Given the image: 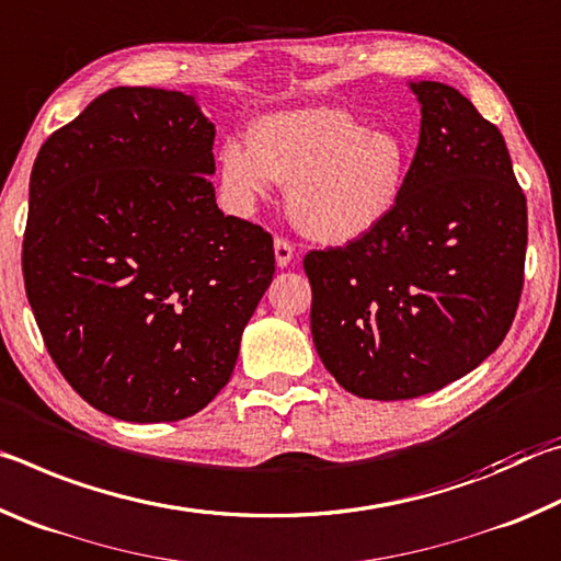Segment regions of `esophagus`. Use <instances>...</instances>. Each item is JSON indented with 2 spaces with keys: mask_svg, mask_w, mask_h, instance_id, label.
Masks as SVG:
<instances>
[{
  "mask_svg": "<svg viewBox=\"0 0 561 561\" xmlns=\"http://www.w3.org/2000/svg\"><path fill=\"white\" fill-rule=\"evenodd\" d=\"M274 260H277V267H289V262L294 260V247L284 237L274 240Z\"/></svg>",
  "mask_w": 561,
  "mask_h": 561,
  "instance_id": "esophagus-1",
  "label": "esophagus"
}]
</instances>
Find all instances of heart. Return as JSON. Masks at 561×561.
I'll use <instances>...</instances> for the list:
<instances>
[{"label":"heart","instance_id":"1","mask_svg":"<svg viewBox=\"0 0 561 561\" xmlns=\"http://www.w3.org/2000/svg\"><path fill=\"white\" fill-rule=\"evenodd\" d=\"M411 173V150L393 130L368 128L354 113L307 106L254 121L217 158L225 201L247 213L287 185V210L304 234L351 242L393 213Z\"/></svg>","mask_w":561,"mask_h":561}]
</instances>
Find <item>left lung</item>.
Masks as SVG:
<instances>
[{"label": "left lung", "mask_w": 561, "mask_h": 561, "mask_svg": "<svg viewBox=\"0 0 561 561\" xmlns=\"http://www.w3.org/2000/svg\"><path fill=\"white\" fill-rule=\"evenodd\" d=\"M408 87L423 118L401 201L371 232L304 257L321 364L374 401L433 393L478 368L525 282L527 201L502 133L453 87Z\"/></svg>", "instance_id": "left-lung-1"}]
</instances>
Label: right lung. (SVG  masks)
Listing matches in <instances>:
<instances>
[{
  "label": "right lung",
  "mask_w": 561,
  "mask_h": 561,
  "mask_svg": "<svg viewBox=\"0 0 561 561\" xmlns=\"http://www.w3.org/2000/svg\"><path fill=\"white\" fill-rule=\"evenodd\" d=\"M213 144L195 96L118 87L34 160L26 297L56 368L118 421L203 411L272 284V234L215 203Z\"/></svg>",
  "instance_id": "obj_1"
}]
</instances>
